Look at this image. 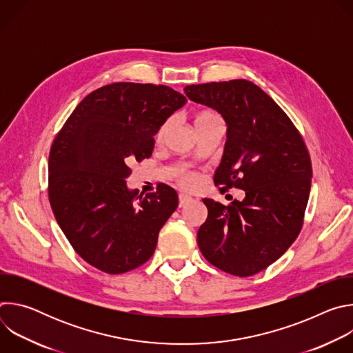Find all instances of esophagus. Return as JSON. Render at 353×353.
Here are the masks:
<instances>
[{"mask_svg": "<svg viewBox=\"0 0 353 353\" xmlns=\"http://www.w3.org/2000/svg\"><path fill=\"white\" fill-rule=\"evenodd\" d=\"M191 201H192V198H191L190 195H187V194H180V195H179V207L183 208V207H185L187 204H190Z\"/></svg>", "mask_w": 353, "mask_h": 353, "instance_id": "34e87169", "label": "esophagus"}]
</instances>
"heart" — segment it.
I'll list each match as a JSON object with an SVG mask.
<instances>
[{"instance_id": "b5f03b06", "label": "heart", "mask_w": 353, "mask_h": 353, "mask_svg": "<svg viewBox=\"0 0 353 353\" xmlns=\"http://www.w3.org/2000/svg\"><path fill=\"white\" fill-rule=\"evenodd\" d=\"M170 123H172V120L169 119V120H166V121L161 125V128L158 130V134H157V138H158V139H161V138L165 135V132H166L168 128L170 127ZM211 123H222V121H221V119H219L215 113H212V112H201V113L195 117V127L204 125V124H211ZM177 180H179V183H180L181 185H184V187H191V185L195 184L196 177H195V174H192L191 172L180 170V172L177 173Z\"/></svg>"}]
</instances>
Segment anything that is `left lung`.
Here are the masks:
<instances>
[{"mask_svg":"<svg viewBox=\"0 0 353 353\" xmlns=\"http://www.w3.org/2000/svg\"><path fill=\"white\" fill-rule=\"evenodd\" d=\"M184 93L228 125L215 185L245 192L230 205L203 199L208 218L198 229V247L216 268L251 276L275 263L303 226L313 176L309 150L286 113L253 82L187 85Z\"/></svg>","mask_w":353,"mask_h":353,"instance_id":"left-lung-1","label":"left lung"}]
</instances>
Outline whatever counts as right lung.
Returning <instances> with one entry per match:
<instances>
[{
    "mask_svg": "<svg viewBox=\"0 0 353 353\" xmlns=\"http://www.w3.org/2000/svg\"><path fill=\"white\" fill-rule=\"evenodd\" d=\"M185 102L165 85L110 83L89 93L54 138L50 205L77 254L92 267L124 274L152 257L179 196L166 184L145 196L128 190V165L152 155L154 135Z\"/></svg>",
    "mask_w": 353,
    "mask_h": 353,
    "instance_id": "right-lung-1",
    "label": "right lung"
}]
</instances>
